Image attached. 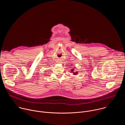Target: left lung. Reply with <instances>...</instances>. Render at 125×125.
Listing matches in <instances>:
<instances>
[{
  "instance_id": "1",
  "label": "left lung",
  "mask_w": 125,
  "mask_h": 125,
  "mask_svg": "<svg viewBox=\"0 0 125 125\" xmlns=\"http://www.w3.org/2000/svg\"><path fill=\"white\" fill-rule=\"evenodd\" d=\"M71 70V72H72L74 74V75H76L78 74V72H74V69H72V70Z\"/></svg>"
}]
</instances>
